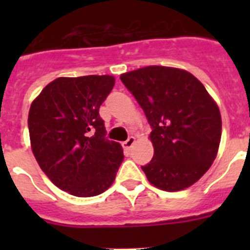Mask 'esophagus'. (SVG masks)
I'll list each match as a JSON object with an SVG mask.
<instances>
[{
    "label": "esophagus",
    "mask_w": 250,
    "mask_h": 250,
    "mask_svg": "<svg viewBox=\"0 0 250 250\" xmlns=\"http://www.w3.org/2000/svg\"><path fill=\"white\" fill-rule=\"evenodd\" d=\"M134 144H135V138H134V136H130L126 141H124L123 146H124V149L129 150V149H131V146Z\"/></svg>",
    "instance_id": "1"
}]
</instances>
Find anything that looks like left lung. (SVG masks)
<instances>
[{
    "mask_svg": "<svg viewBox=\"0 0 250 250\" xmlns=\"http://www.w3.org/2000/svg\"><path fill=\"white\" fill-rule=\"evenodd\" d=\"M150 124L154 156L141 167L165 191L198 182L213 164L222 136L215 101L195 76L180 68L147 66L120 76Z\"/></svg>",
    "mask_w": 250,
    "mask_h": 250,
    "instance_id": "obj_1",
    "label": "left lung"
}]
</instances>
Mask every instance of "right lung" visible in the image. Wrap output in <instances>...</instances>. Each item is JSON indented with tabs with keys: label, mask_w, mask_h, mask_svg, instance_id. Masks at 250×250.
Returning a JSON list of instances; mask_svg holds the SVG:
<instances>
[{
	"label": "right lung",
	"mask_w": 250,
	"mask_h": 250,
	"mask_svg": "<svg viewBox=\"0 0 250 250\" xmlns=\"http://www.w3.org/2000/svg\"><path fill=\"white\" fill-rule=\"evenodd\" d=\"M114 85L110 75L59 77L31 104L32 152L51 182L71 195L104 193L124 160L121 145L105 138L99 114Z\"/></svg>",
	"instance_id": "add662e5"
}]
</instances>
